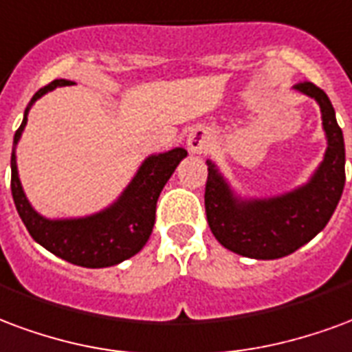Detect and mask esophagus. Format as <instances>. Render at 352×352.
Listing matches in <instances>:
<instances>
[{"instance_id":"obj_1","label":"esophagus","mask_w":352,"mask_h":352,"mask_svg":"<svg viewBox=\"0 0 352 352\" xmlns=\"http://www.w3.org/2000/svg\"><path fill=\"white\" fill-rule=\"evenodd\" d=\"M212 146H214V135L206 127H197L187 137V148L191 153H197V155L210 151Z\"/></svg>"}]
</instances>
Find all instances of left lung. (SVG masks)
Returning a JSON list of instances; mask_svg holds the SVG:
<instances>
[{"instance_id": "left-lung-1", "label": "left lung", "mask_w": 352, "mask_h": 352, "mask_svg": "<svg viewBox=\"0 0 352 352\" xmlns=\"http://www.w3.org/2000/svg\"><path fill=\"white\" fill-rule=\"evenodd\" d=\"M292 88L317 101L327 137L322 161L306 184L272 197H242L208 159L204 206L215 240L242 257L272 261L291 255L327 227L345 186V144L328 95L311 82Z\"/></svg>"}]
</instances>
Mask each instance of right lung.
<instances>
[{"instance_id":"add662e5","label":"right lung","mask_w":352,"mask_h":352,"mask_svg":"<svg viewBox=\"0 0 352 352\" xmlns=\"http://www.w3.org/2000/svg\"><path fill=\"white\" fill-rule=\"evenodd\" d=\"M71 80H54L33 95L24 110L22 125L14 133L11 153V191L20 219L37 243L76 266L107 268L137 255L148 242L155 223V206L165 184L182 159L187 157L184 148H173L163 153H151L138 166L133 179L110 206L84 217L48 219L28 201L20 184L16 165V146L28 123L30 109L37 99Z\"/></svg>"}]
</instances>
